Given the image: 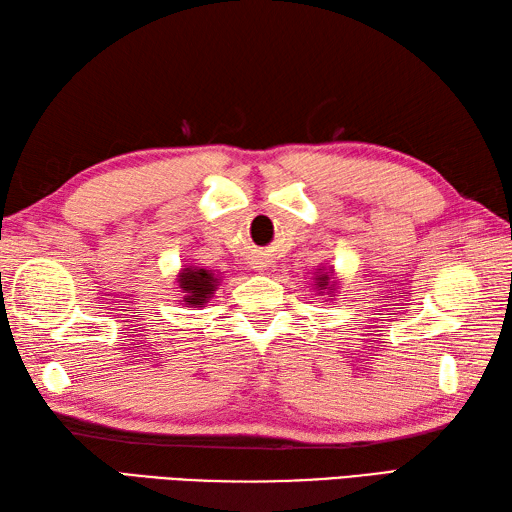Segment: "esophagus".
<instances>
[{
  "label": "esophagus",
  "instance_id": "obj_1",
  "mask_svg": "<svg viewBox=\"0 0 512 512\" xmlns=\"http://www.w3.org/2000/svg\"><path fill=\"white\" fill-rule=\"evenodd\" d=\"M255 270H259V273H264V270H266V264H257V266H253Z\"/></svg>",
  "mask_w": 512,
  "mask_h": 512
}]
</instances>
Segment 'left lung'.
<instances>
[{
  "label": "left lung",
  "mask_w": 512,
  "mask_h": 512,
  "mask_svg": "<svg viewBox=\"0 0 512 512\" xmlns=\"http://www.w3.org/2000/svg\"><path fill=\"white\" fill-rule=\"evenodd\" d=\"M314 290L323 295L328 292V297H334L332 292H336V277H334V268H317V275H314Z\"/></svg>",
  "instance_id": "8db88e82"
}]
</instances>
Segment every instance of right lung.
<instances>
[{
	"label": "right lung",
	"mask_w": 512,
	"mask_h": 512,
	"mask_svg": "<svg viewBox=\"0 0 512 512\" xmlns=\"http://www.w3.org/2000/svg\"><path fill=\"white\" fill-rule=\"evenodd\" d=\"M178 292H182L184 308H204L215 295L217 286L222 284V275L215 270H206L202 266H184L176 275Z\"/></svg>",
	"instance_id": "add662e5"
}]
</instances>
